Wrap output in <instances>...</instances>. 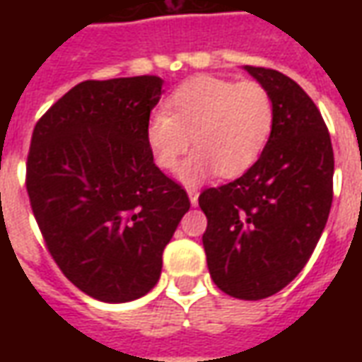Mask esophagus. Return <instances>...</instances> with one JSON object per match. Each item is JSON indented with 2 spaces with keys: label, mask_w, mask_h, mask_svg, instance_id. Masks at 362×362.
Here are the masks:
<instances>
[{
  "label": "esophagus",
  "mask_w": 362,
  "mask_h": 362,
  "mask_svg": "<svg viewBox=\"0 0 362 362\" xmlns=\"http://www.w3.org/2000/svg\"><path fill=\"white\" fill-rule=\"evenodd\" d=\"M188 196H189V204L196 207V205H197V197H199V189H197V188H188Z\"/></svg>",
  "instance_id": "1"
}]
</instances>
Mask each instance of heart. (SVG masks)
I'll return each instance as SVG.
<instances>
[{
    "label": "heart",
    "mask_w": 362,
    "mask_h": 362,
    "mask_svg": "<svg viewBox=\"0 0 362 362\" xmlns=\"http://www.w3.org/2000/svg\"><path fill=\"white\" fill-rule=\"evenodd\" d=\"M275 104L272 93L256 81H233L197 75L166 96L163 110L153 112L145 126L151 157L163 170L182 165L186 184L209 178L219 170L235 178L258 163L272 139Z\"/></svg>",
    "instance_id": "obj_1"
}]
</instances>
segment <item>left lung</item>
Segmentation results:
<instances>
[{
	"mask_svg": "<svg viewBox=\"0 0 362 362\" xmlns=\"http://www.w3.org/2000/svg\"><path fill=\"white\" fill-rule=\"evenodd\" d=\"M273 96L272 139L250 170L199 194L204 248L215 285L235 298L279 293L318 244L334 199V149L326 122L291 77L244 66Z\"/></svg>",
	"mask_w": 362,
	"mask_h": 362,
	"instance_id": "8db88e82",
	"label": "left lung"
}]
</instances>
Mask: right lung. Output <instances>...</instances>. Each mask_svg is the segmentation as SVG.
I'll use <instances>...</instances> for the list:
<instances>
[{
  "label": "right lung",
  "mask_w": 362,
  "mask_h": 362,
  "mask_svg": "<svg viewBox=\"0 0 362 362\" xmlns=\"http://www.w3.org/2000/svg\"><path fill=\"white\" fill-rule=\"evenodd\" d=\"M157 75L83 81L36 122L27 192L46 248L85 295H147L163 250L189 209L186 189L153 163L145 126Z\"/></svg>",
  "instance_id": "right-lung-1"
}]
</instances>
